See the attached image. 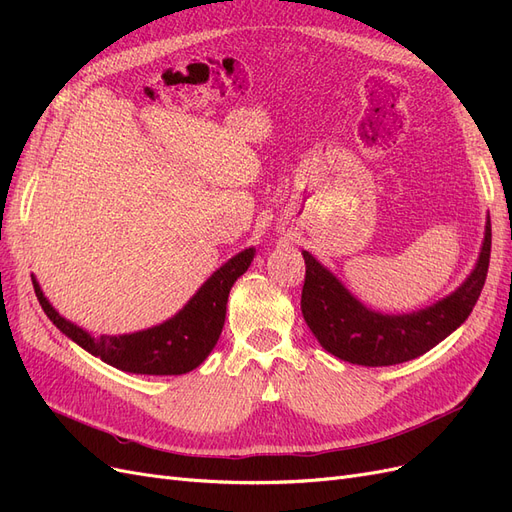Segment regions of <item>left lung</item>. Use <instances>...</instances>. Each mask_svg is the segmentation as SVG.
<instances>
[{
  "label": "left lung",
  "mask_w": 512,
  "mask_h": 512,
  "mask_svg": "<svg viewBox=\"0 0 512 512\" xmlns=\"http://www.w3.org/2000/svg\"><path fill=\"white\" fill-rule=\"evenodd\" d=\"M491 222L476 267L455 292L412 314H380L354 299L337 277L303 252L305 284L301 312L320 346L352 365L384 367L416 359L459 329L472 314L487 280Z\"/></svg>",
  "instance_id": "8db88e82"
}]
</instances>
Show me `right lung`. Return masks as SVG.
Here are the masks:
<instances>
[{"label": "right lung", "instance_id": "right-lung-1", "mask_svg": "<svg viewBox=\"0 0 512 512\" xmlns=\"http://www.w3.org/2000/svg\"><path fill=\"white\" fill-rule=\"evenodd\" d=\"M254 247L232 256L198 288L179 314L170 320L130 335H100L91 337L74 322L55 312L44 297L36 277H32L36 297L44 314L55 327L70 337L74 344L98 356L104 363L130 374L147 376H181L203 363L215 348L224 327L226 303L232 284L237 282L254 260Z\"/></svg>", "mask_w": 512, "mask_h": 512}]
</instances>
